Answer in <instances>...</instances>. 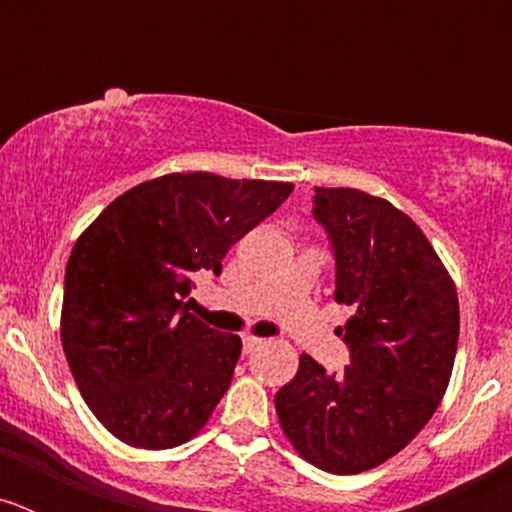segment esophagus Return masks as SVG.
Listing matches in <instances>:
<instances>
[{"label": "esophagus", "mask_w": 512, "mask_h": 512, "mask_svg": "<svg viewBox=\"0 0 512 512\" xmlns=\"http://www.w3.org/2000/svg\"><path fill=\"white\" fill-rule=\"evenodd\" d=\"M264 338H256V336H243V351L246 354H251V351H256V348L264 346Z\"/></svg>", "instance_id": "esophagus-1"}]
</instances>
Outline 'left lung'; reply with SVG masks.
I'll return each mask as SVG.
<instances>
[{
  "mask_svg": "<svg viewBox=\"0 0 512 512\" xmlns=\"http://www.w3.org/2000/svg\"><path fill=\"white\" fill-rule=\"evenodd\" d=\"M318 223L336 253V333L351 364L325 374L300 356L274 397L297 454L330 474H359L402 451L433 418L459 343L456 284L423 230L392 202L348 187H315Z\"/></svg>",
  "mask_w": 512,
  "mask_h": 512,
  "instance_id": "left-lung-1",
  "label": "left lung"
}]
</instances>
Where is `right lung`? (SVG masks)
<instances>
[{
	"label": "right lung",
	"mask_w": 512,
	"mask_h": 512,
	"mask_svg": "<svg viewBox=\"0 0 512 512\" xmlns=\"http://www.w3.org/2000/svg\"><path fill=\"white\" fill-rule=\"evenodd\" d=\"M295 184L166 174L120 194L66 266L61 343L94 418L133 449H174L228 392L241 338L207 328L184 297L192 274L277 210Z\"/></svg>",
	"instance_id": "1"
}]
</instances>
